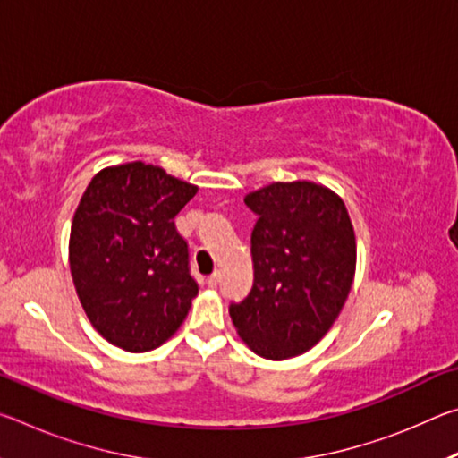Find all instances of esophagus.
Wrapping results in <instances>:
<instances>
[{"instance_id": "1", "label": "esophagus", "mask_w": 458, "mask_h": 458, "mask_svg": "<svg viewBox=\"0 0 458 458\" xmlns=\"http://www.w3.org/2000/svg\"><path fill=\"white\" fill-rule=\"evenodd\" d=\"M218 281H220V273H212L210 276H208V286H212V289H214V286L216 284H218Z\"/></svg>"}]
</instances>
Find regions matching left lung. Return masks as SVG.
<instances>
[{
	"mask_svg": "<svg viewBox=\"0 0 458 458\" xmlns=\"http://www.w3.org/2000/svg\"><path fill=\"white\" fill-rule=\"evenodd\" d=\"M259 220L250 236V293L230 307L238 337L265 360L303 355L327 335L355 276V230L327 185L273 182L244 196Z\"/></svg>",
	"mask_w": 458,
	"mask_h": 458,
	"instance_id": "1",
	"label": "left lung"
}]
</instances>
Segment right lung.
<instances>
[{
	"label": "right lung",
	"mask_w": 458,
	"mask_h": 458,
	"mask_svg": "<svg viewBox=\"0 0 458 458\" xmlns=\"http://www.w3.org/2000/svg\"><path fill=\"white\" fill-rule=\"evenodd\" d=\"M198 185L129 161L92 177L76 208L68 262L89 321L131 353L174 335L198 294L174 218Z\"/></svg>",
	"instance_id": "obj_1"
}]
</instances>
